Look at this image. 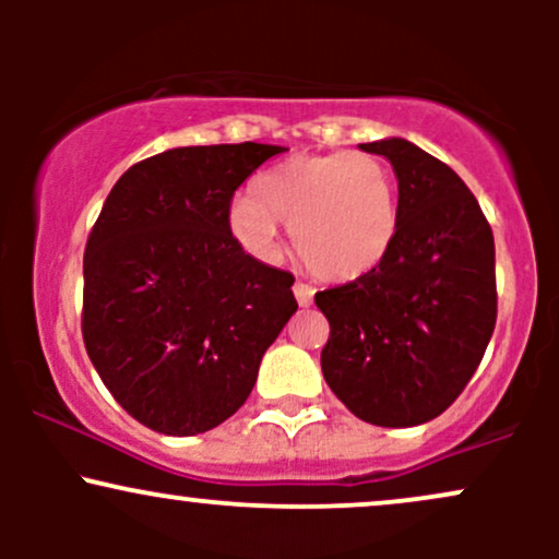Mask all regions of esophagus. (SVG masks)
I'll return each instance as SVG.
<instances>
[{
    "instance_id": "1",
    "label": "esophagus",
    "mask_w": 559,
    "mask_h": 559,
    "mask_svg": "<svg viewBox=\"0 0 559 559\" xmlns=\"http://www.w3.org/2000/svg\"><path fill=\"white\" fill-rule=\"evenodd\" d=\"M294 297H297L299 307H310L312 297H316V288H312L310 284H301V281H297V284H294Z\"/></svg>"
}]
</instances>
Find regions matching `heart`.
<instances>
[{"instance_id":"b5f03b06","label":"heart","mask_w":559,"mask_h":559,"mask_svg":"<svg viewBox=\"0 0 559 559\" xmlns=\"http://www.w3.org/2000/svg\"><path fill=\"white\" fill-rule=\"evenodd\" d=\"M278 223L320 278L368 273L396 234V194L386 165L368 152L299 155L262 173L230 204L228 228L254 258H271Z\"/></svg>"}]
</instances>
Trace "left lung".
Segmentation results:
<instances>
[{"label": "left lung", "instance_id": "obj_1", "mask_svg": "<svg viewBox=\"0 0 559 559\" xmlns=\"http://www.w3.org/2000/svg\"><path fill=\"white\" fill-rule=\"evenodd\" d=\"M360 150L396 173V234L376 267L316 294L331 325L320 368L360 420L420 426L463 394L489 346L493 234L463 178L413 141Z\"/></svg>", "mask_w": 559, "mask_h": 559}]
</instances>
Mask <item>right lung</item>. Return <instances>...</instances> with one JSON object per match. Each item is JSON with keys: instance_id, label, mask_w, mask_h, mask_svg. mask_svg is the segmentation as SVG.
<instances>
[{"instance_id": "right-lung-1", "label": "right lung", "mask_w": 559, "mask_h": 559, "mask_svg": "<svg viewBox=\"0 0 559 559\" xmlns=\"http://www.w3.org/2000/svg\"><path fill=\"white\" fill-rule=\"evenodd\" d=\"M273 144L178 146L131 165L83 254V344L141 426L197 436L247 402L260 360L297 312L294 275L228 228L234 191Z\"/></svg>"}]
</instances>
